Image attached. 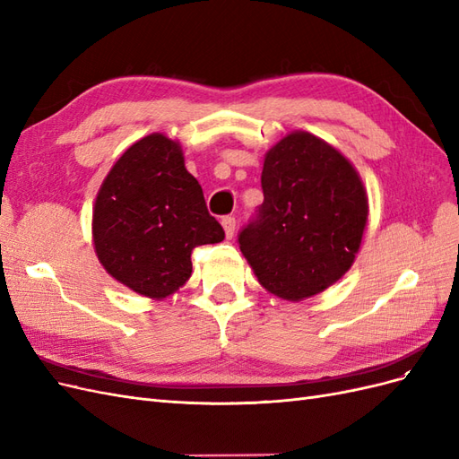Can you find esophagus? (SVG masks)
<instances>
[{
  "instance_id": "34e87169",
  "label": "esophagus",
  "mask_w": 459,
  "mask_h": 459,
  "mask_svg": "<svg viewBox=\"0 0 459 459\" xmlns=\"http://www.w3.org/2000/svg\"><path fill=\"white\" fill-rule=\"evenodd\" d=\"M221 228H224V231H226V238L231 239L233 233H235V218L233 216L221 218Z\"/></svg>"
}]
</instances>
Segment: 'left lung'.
<instances>
[{
  "label": "left lung",
  "mask_w": 459,
  "mask_h": 459,
  "mask_svg": "<svg viewBox=\"0 0 459 459\" xmlns=\"http://www.w3.org/2000/svg\"><path fill=\"white\" fill-rule=\"evenodd\" d=\"M264 203L239 233L260 285L285 300L322 293L351 270L368 224V195L349 159L293 132L264 159Z\"/></svg>",
  "instance_id": "left-lung-1"
}]
</instances>
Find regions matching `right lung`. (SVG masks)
Wrapping results in <instances>:
<instances>
[{
	"mask_svg": "<svg viewBox=\"0 0 459 459\" xmlns=\"http://www.w3.org/2000/svg\"><path fill=\"white\" fill-rule=\"evenodd\" d=\"M91 231L103 268L155 300L189 280L193 248L224 239L182 147L164 134L142 137L115 162L97 193Z\"/></svg>",
	"mask_w": 459,
	"mask_h": 459,
	"instance_id": "right-lung-1",
	"label": "right lung"
}]
</instances>
